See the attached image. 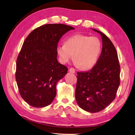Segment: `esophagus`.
I'll use <instances>...</instances> for the list:
<instances>
[{"mask_svg":"<svg viewBox=\"0 0 135 135\" xmlns=\"http://www.w3.org/2000/svg\"><path fill=\"white\" fill-rule=\"evenodd\" d=\"M69 71L71 73H75V70L74 68H70V69H69Z\"/></svg>","mask_w":135,"mask_h":135,"instance_id":"1","label":"esophagus"}]
</instances>
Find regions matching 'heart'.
Wrapping results in <instances>:
<instances>
[{
	"instance_id": "1",
	"label": "heart",
	"mask_w": 135,
	"mask_h": 135,
	"mask_svg": "<svg viewBox=\"0 0 135 135\" xmlns=\"http://www.w3.org/2000/svg\"><path fill=\"white\" fill-rule=\"evenodd\" d=\"M101 50V43L99 38L82 34L71 36L65 44H59L56 48L62 64L68 62L74 55L75 64L84 70L90 69L97 64Z\"/></svg>"
}]
</instances>
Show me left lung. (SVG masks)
<instances>
[{
  "mask_svg": "<svg viewBox=\"0 0 135 135\" xmlns=\"http://www.w3.org/2000/svg\"><path fill=\"white\" fill-rule=\"evenodd\" d=\"M101 54L97 64L87 72L77 73L75 99L79 107L95 113L107 108L115 99L120 84V65L112 42L103 32Z\"/></svg>",
  "mask_w": 135,
  "mask_h": 135,
  "instance_id": "1",
  "label": "left lung"
}]
</instances>
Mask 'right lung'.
Returning a JSON list of instances; mask_svg holds the SVG:
<instances>
[{
    "label": "right lung",
    "instance_id": "1",
    "mask_svg": "<svg viewBox=\"0 0 135 135\" xmlns=\"http://www.w3.org/2000/svg\"><path fill=\"white\" fill-rule=\"evenodd\" d=\"M75 28L64 24H46L35 28L23 42L16 63V79L20 95L32 107L50 105L56 84L68 73L57 59L62 36Z\"/></svg>",
    "mask_w": 135,
    "mask_h": 135
}]
</instances>
